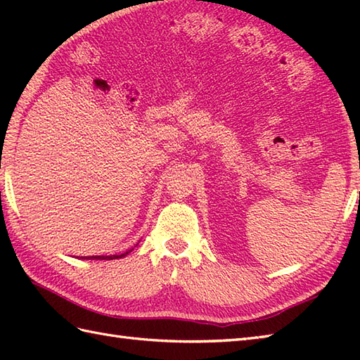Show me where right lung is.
Here are the masks:
<instances>
[{
    "label": "right lung",
    "instance_id": "obj_1",
    "mask_svg": "<svg viewBox=\"0 0 360 360\" xmlns=\"http://www.w3.org/2000/svg\"><path fill=\"white\" fill-rule=\"evenodd\" d=\"M128 254V252H127ZM127 254H122V255H111V257H89L91 259H114V258H122V257H125Z\"/></svg>",
    "mask_w": 360,
    "mask_h": 360
}]
</instances>
